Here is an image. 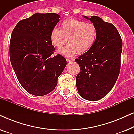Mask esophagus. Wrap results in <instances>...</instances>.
Listing matches in <instances>:
<instances>
[{"mask_svg":"<svg viewBox=\"0 0 134 134\" xmlns=\"http://www.w3.org/2000/svg\"><path fill=\"white\" fill-rule=\"evenodd\" d=\"M66 61L67 62H71L73 61V60H71V59H66Z\"/></svg>","mask_w":134,"mask_h":134,"instance_id":"1","label":"esophagus"}]
</instances>
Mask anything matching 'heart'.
Segmentation results:
<instances>
[{"label":"heart","mask_w":134,"mask_h":134,"mask_svg":"<svg viewBox=\"0 0 134 134\" xmlns=\"http://www.w3.org/2000/svg\"><path fill=\"white\" fill-rule=\"evenodd\" d=\"M97 30L94 25L74 18H68L62 22L61 30L54 28L51 33L52 44L61 49L68 40L69 45L60 51L62 54L71 57L77 52L85 53L94 44Z\"/></svg>","instance_id":"b5f03b06"}]
</instances>
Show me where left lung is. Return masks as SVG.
I'll return each instance as SVG.
<instances>
[{
    "label": "left lung",
    "instance_id": "1",
    "mask_svg": "<svg viewBox=\"0 0 134 134\" xmlns=\"http://www.w3.org/2000/svg\"><path fill=\"white\" fill-rule=\"evenodd\" d=\"M89 19L97 30L94 44L87 52L75 60L80 72L76 77L78 92L85 99L96 101L112 89L120 74L122 40L112 24L98 16Z\"/></svg>",
    "mask_w": 134,
    "mask_h": 134
}]
</instances>
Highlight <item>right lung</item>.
I'll return each mask as SVG.
<instances>
[{
	"instance_id": "add662e5",
	"label": "right lung",
	"mask_w": 134,
	"mask_h": 134,
	"mask_svg": "<svg viewBox=\"0 0 134 134\" xmlns=\"http://www.w3.org/2000/svg\"><path fill=\"white\" fill-rule=\"evenodd\" d=\"M56 13H36L20 21L13 30L10 43L11 63L19 83L35 96L51 93L66 65L55 51L51 33L60 21Z\"/></svg>"
}]
</instances>
